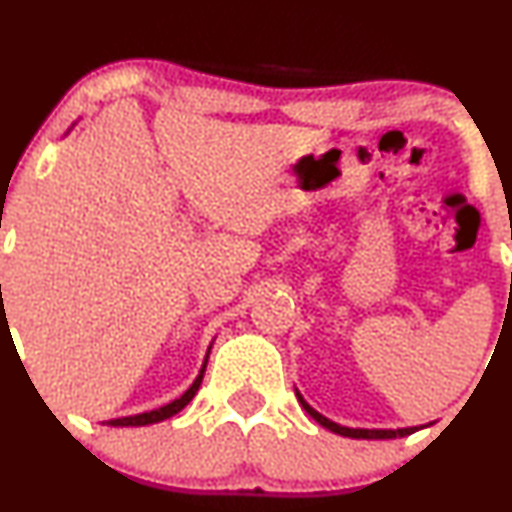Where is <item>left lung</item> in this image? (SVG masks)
Returning <instances> with one entry per match:
<instances>
[{
  "label": "left lung",
  "mask_w": 512,
  "mask_h": 512,
  "mask_svg": "<svg viewBox=\"0 0 512 512\" xmlns=\"http://www.w3.org/2000/svg\"><path fill=\"white\" fill-rule=\"evenodd\" d=\"M295 396H298V403L303 405L307 415L312 417V420L322 424L324 429H329V432H334L338 436H348V439H400V436H408V434H415L420 432V429L429 427V424H420V427H403V429H360V427H343V424H338L334 420H329V417H324L322 412H317L312 408L310 403L303 398V393L295 389Z\"/></svg>",
  "instance_id": "left-lung-1"
}]
</instances>
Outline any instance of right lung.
Returning a JSON list of instances; mask_svg holds the SVG:
<instances>
[{"label": "right lung", "mask_w": 512, "mask_h": 512, "mask_svg": "<svg viewBox=\"0 0 512 512\" xmlns=\"http://www.w3.org/2000/svg\"><path fill=\"white\" fill-rule=\"evenodd\" d=\"M73 126H76V123H73ZM73 126H71V128H73ZM71 128H69V131H66V135L71 133ZM209 350H212V343H209V348H207V355H205V362H202V367H200V374H197L193 384H190V389H188L186 393H183V396H178L176 400H171V403H166V405H162V408H157V410L140 412V415L119 417V420H109V422H104V424H109V427H145V424H157V422H162V420H169V417H174L176 412H181L183 408H186L190 400L195 398L197 389H200L202 377H205V369H207Z\"/></svg>", "instance_id": "right-lung-1"}]
</instances>
